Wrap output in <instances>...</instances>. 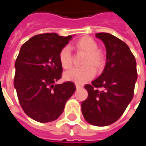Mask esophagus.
I'll return each mask as SVG.
<instances>
[{
	"label": "esophagus",
	"instance_id": "34e87169",
	"mask_svg": "<svg viewBox=\"0 0 146 146\" xmlns=\"http://www.w3.org/2000/svg\"><path fill=\"white\" fill-rule=\"evenodd\" d=\"M83 87L82 85H80V84H76V89H79V88H81Z\"/></svg>",
	"mask_w": 146,
	"mask_h": 146
}]
</instances>
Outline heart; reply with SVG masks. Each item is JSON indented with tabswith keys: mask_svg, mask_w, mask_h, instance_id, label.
Here are the masks:
<instances>
[{
	"mask_svg": "<svg viewBox=\"0 0 146 146\" xmlns=\"http://www.w3.org/2000/svg\"><path fill=\"white\" fill-rule=\"evenodd\" d=\"M73 47L76 51L86 53L84 58L81 68H75L65 73V79L73 81L76 84H83L92 80L96 75L94 67L100 70L104 65L105 58L100 50H99L97 42L92 38L84 36L74 43ZM59 62L62 68L68 70L73 66V55L69 46H64L58 54Z\"/></svg>",
	"mask_w": 146,
	"mask_h": 146,
	"instance_id": "heart-1",
	"label": "heart"
}]
</instances>
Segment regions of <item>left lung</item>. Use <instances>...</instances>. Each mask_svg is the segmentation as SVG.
<instances>
[{
  "mask_svg": "<svg viewBox=\"0 0 146 146\" xmlns=\"http://www.w3.org/2000/svg\"><path fill=\"white\" fill-rule=\"evenodd\" d=\"M107 50L103 73L84 88L88 98L81 111L88 123L97 126L111 125L122 116L133 97L137 78L136 60L127 45L109 33H97ZM103 87L104 90L98 88Z\"/></svg>",
  "mask_w": 146,
  "mask_h": 146,
  "instance_id": "1",
  "label": "left lung"
}]
</instances>
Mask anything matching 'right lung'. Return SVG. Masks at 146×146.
Returning a JSON list of instances; mask_svg holds the SVG:
<instances>
[{"mask_svg":"<svg viewBox=\"0 0 146 146\" xmlns=\"http://www.w3.org/2000/svg\"><path fill=\"white\" fill-rule=\"evenodd\" d=\"M71 38L56 33L39 34L20 48L15 63L14 87L23 111L37 122L56 120L76 90L71 81L55 84L62 73L59 52Z\"/></svg>","mask_w":146,"mask_h":146,"instance_id":"1","label":"right lung"}]
</instances>
